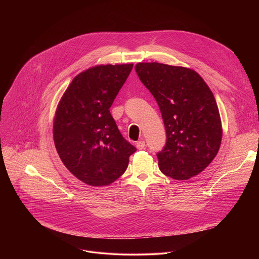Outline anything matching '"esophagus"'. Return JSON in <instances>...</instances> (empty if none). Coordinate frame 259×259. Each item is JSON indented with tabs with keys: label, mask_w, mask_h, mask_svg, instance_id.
I'll return each instance as SVG.
<instances>
[{
	"label": "esophagus",
	"mask_w": 259,
	"mask_h": 259,
	"mask_svg": "<svg viewBox=\"0 0 259 259\" xmlns=\"http://www.w3.org/2000/svg\"><path fill=\"white\" fill-rule=\"evenodd\" d=\"M145 147V141L144 140H140V141H137L136 142V149L138 150H142Z\"/></svg>",
	"instance_id": "1"
}]
</instances>
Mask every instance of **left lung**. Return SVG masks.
Masks as SVG:
<instances>
[{"mask_svg":"<svg viewBox=\"0 0 259 259\" xmlns=\"http://www.w3.org/2000/svg\"><path fill=\"white\" fill-rule=\"evenodd\" d=\"M137 76L157 100L167 141L157 155L161 172L188 180L216 157L223 126L214 95L192 68L159 62H139Z\"/></svg>","mask_w":259,"mask_h":259,"instance_id":"obj_1","label":"left lung"}]
</instances>
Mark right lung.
Returning <instances> with one entry per match:
<instances>
[{
  "mask_svg": "<svg viewBox=\"0 0 259 259\" xmlns=\"http://www.w3.org/2000/svg\"><path fill=\"white\" fill-rule=\"evenodd\" d=\"M132 67V63L92 66L72 79L58 102L53 121L56 151L67 170L88 186L113 183L136 151L109 112Z\"/></svg>",
  "mask_w": 259,
  "mask_h": 259,
  "instance_id": "right-lung-1",
  "label": "right lung"
}]
</instances>
